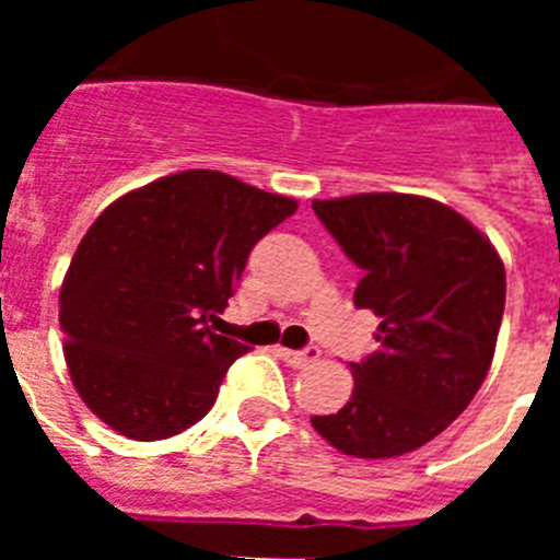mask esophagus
Masks as SVG:
<instances>
[{
	"instance_id": "obj_1",
	"label": "esophagus",
	"mask_w": 560,
	"mask_h": 560,
	"mask_svg": "<svg viewBox=\"0 0 560 560\" xmlns=\"http://www.w3.org/2000/svg\"><path fill=\"white\" fill-rule=\"evenodd\" d=\"M277 355L291 364V368H308L314 361H319V348L316 345H308L303 350H289V348H277Z\"/></svg>"
}]
</instances>
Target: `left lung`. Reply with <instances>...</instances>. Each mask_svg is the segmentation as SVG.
Instances as JSON below:
<instances>
[{
    "instance_id": "left-lung-1",
    "label": "left lung",
    "mask_w": 560,
    "mask_h": 560,
    "mask_svg": "<svg viewBox=\"0 0 560 560\" xmlns=\"http://www.w3.org/2000/svg\"><path fill=\"white\" fill-rule=\"evenodd\" d=\"M311 207L364 271L355 308L381 316V348L353 364L350 400L311 423L350 457L415 452L482 387L504 314L502 260L477 226L423 196L361 192Z\"/></svg>"
}]
</instances>
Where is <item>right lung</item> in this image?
<instances>
[{
	"label": "right lung",
	"instance_id": "add662e5",
	"mask_svg": "<svg viewBox=\"0 0 560 560\" xmlns=\"http://www.w3.org/2000/svg\"><path fill=\"white\" fill-rule=\"evenodd\" d=\"M296 201L219 171L131 190L89 226L61 285L58 323L72 384L131 440H165L205 418L249 345L207 328L249 252Z\"/></svg>",
	"mask_w": 560,
	"mask_h": 560
}]
</instances>
